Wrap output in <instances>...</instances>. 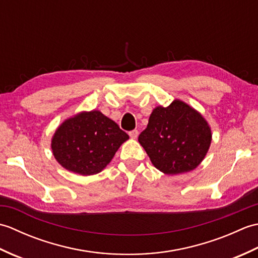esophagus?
Here are the masks:
<instances>
[{
  "label": "esophagus",
  "mask_w": 258,
  "mask_h": 258,
  "mask_svg": "<svg viewBox=\"0 0 258 258\" xmlns=\"http://www.w3.org/2000/svg\"><path fill=\"white\" fill-rule=\"evenodd\" d=\"M128 135H130V138H131V139H133V140L138 139V136H139V131H138V130H133V131H131V132L128 133Z\"/></svg>",
  "instance_id": "esophagus-1"
}]
</instances>
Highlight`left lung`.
I'll list each match as a JSON object with an SVG mask.
<instances>
[{"instance_id":"left-lung-1","label":"left lung","mask_w":258,"mask_h":258,"mask_svg":"<svg viewBox=\"0 0 258 258\" xmlns=\"http://www.w3.org/2000/svg\"><path fill=\"white\" fill-rule=\"evenodd\" d=\"M140 144L153 165L166 175L193 171L204 160L212 142V131L204 116L180 100L156 106Z\"/></svg>"}]
</instances>
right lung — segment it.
Here are the masks:
<instances>
[{"label": "right lung", "mask_w": 258, "mask_h": 258, "mask_svg": "<svg viewBox=\"0 0 258 258\" xmlns=\"http://www.w3.org/2000/svg\"><path fill=\"white\" fill-rule=\"evenodd\" d=\"M130 138L102 112H80L65 119L54 133L51 149L65 169L89 176L102 172Z\"/></svg>", "instance_id": "right-lung-1"}]
</instances>
